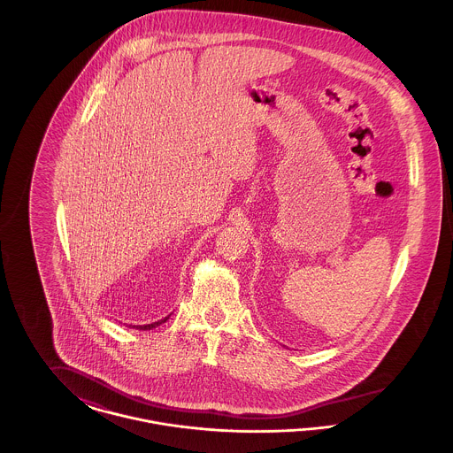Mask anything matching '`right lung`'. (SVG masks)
I'll return each mask as SVG.
<instances>
[{
	"mask_svg": "<svg viewBox=\"0 0 453 453\" xmlns=\"http://www.w3.org/2000/svg\"><path fill=\"white\" fill-rule=\"evenodd\" d=\"M170 319V316L168 318H165V319H161V321H157V323H152V324H144V326H134L135 329H142V331H146V329H152V327H156V326H159V324L166 323Z\"/></svg>",
	"mask_w": 453,
	"mask_h": 453,
	"instance_id": "obj_1",
	"label": "right lung"
}]
</instances>
